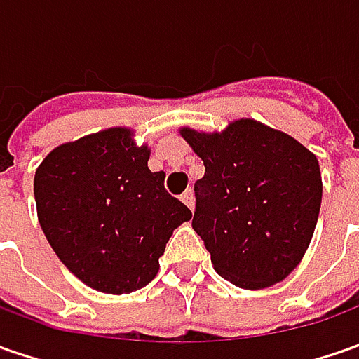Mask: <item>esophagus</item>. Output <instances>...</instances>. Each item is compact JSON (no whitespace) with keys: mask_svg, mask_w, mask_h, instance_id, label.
<instances>
[{"mask_svg":"<svg viewBox=\"0 0 359 359\" xmlns=\"http://www.w3.org/2000/svg\"><path fill=\"white\" fill-rule=\"evenodd\" d=\"M182 201H184L187 208L194 212V208H196V205H194V191H191V189H187L186 194H182Z\"/></svg>","mask_w":359,"mask_h":359,"instance_id":"1","label":"esophagus"}]
</instances>
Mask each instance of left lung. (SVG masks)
I'll return each mask as SVG.
<instances>
[{
  "mask_svg": "<svg viewBox=\"0 0 359 359\" xmlns=\"http://www.w3.org/2000/svg\"><path fill=\"white\" fill-rule=\"evenodd\" d=\"M201 158L191 226L214 269L243 290L285 280L310 245L322 205L318 158L292 135L241 118L222 131L180 128Z\"/></svg>",
  "mask_w": 359,
  "mask_h": 359,
  "instance_id": "1",
  "label": "left lung"
}]
</instances>
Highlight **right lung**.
Masks as SVG:
<instances>
[{"instance_id": "right-lung-1", "label": "right lung", "mask_w": 359, "mask_h": 359, "mask_svg": "<svg viewBox=\"0 0 359 359\" xmlns=\"http://www.w3.org/2000/svg\"><path fill=\"white\" fill-rule=\"evenodd\" d=\"M133 130L109 128L57 145L35 170L37 219L77 280L104 294H130L156 278L173 229L191 212L172 198L163 172Z\"/></svg>"}]
</instances>
